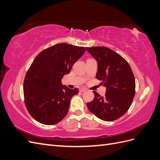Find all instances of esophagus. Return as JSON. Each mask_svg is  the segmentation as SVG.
Masks as SVG:
<instances>
[{
  "label": "esophagus",
  "instance_id": "obj_1",
  "mask_svg": "<svg viewBox=\"0 0 160 160\" xmlns=\"http://www.w3.org/2000/svg\"><path fill=\"white\" fill-rule=\"evenodd\" d=\"M85 91H86V89H85V88H81L79 89V91L81 92V93H83V92H84Z\"/></svg>",
  "mask_w": 160,
  "mask_h": 160
}]
</instances>
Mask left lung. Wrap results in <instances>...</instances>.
<instances>
[{
    "mask_svg": "<svg viewBox=\"0 0 160 160\" xmlns=\"http://www.w3.org/2000/svg\"><path fill=\"white\" fill-rule=\"evenodd\" d=\"M98 62L96 78L106 88L102 97L95 91L94 99L87 106L96 117L112 122L127 112L135 95V81L128 62L113 50L105 47H87Z\"/></svg>",
    "mask_w": 160,
    "mask_h": 160,
    "instance_id": "obj_1",
    "label": "left lung"
}]
</instances>
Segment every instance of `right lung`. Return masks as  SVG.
<instances>
[{
	"mask_svg": "<svg viewBox=\"0 0 160 160\" xmlns=\"http://www.w3.org/2000/svg\"><path fill=\"white\" fill-rule=\"evenodd\" d=\"M85 51L84 47L59 43L43 50L34 59L23 90L26 108L37 122L54 125L68 113L71 99L79 89L62 85L61 80Z\"/></svg>",
	"mask_w": 160,
	"mask_h": 160,
	"instance_id": "obj_1",
	"label": "right lung"
}]
</instances>
